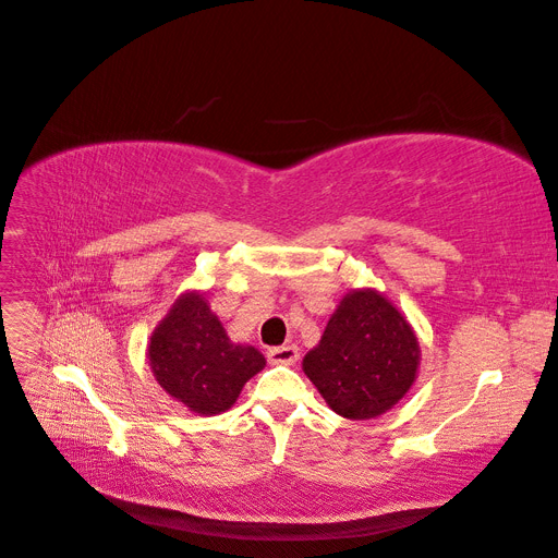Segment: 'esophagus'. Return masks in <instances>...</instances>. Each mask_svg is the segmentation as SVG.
Masks as SVG:
<instances>
[{
	"label": "esophagus",
	"mask_w": 558,
	"mask_h": 558,
	"mask_svg": "<svg viewBox=\"0 0 558 558\" xmlns=\"http://www.w3.org/2000/svg\"><path fill=\"white\" fill-rule=\"evenodd\" d=\"M269 363L275 365H293L300 359V349L295 344H283V347H275L267 351Z\"/></svg>",
	"instance_id": "obj_1"
}]
</instances>
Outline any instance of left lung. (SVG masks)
Returning a JSON list of instances; mask_svg holds the SVG:
<instances>
[{
	"label": "left lung",
	"mask_w": 558,
	"mask_h": 558,
	"mask_svg": "<svg viewBox=\"0 0 558 558\" xmlns=\"http://www.w3.org/2000/svg\"><path fill=\"white\" fill-rule=\"evenodd\" d=\"M418 356L408 318L381 293L359 289L337 305L302 369L332 412L365 421L391 410L410 391Z\"/></svg>",
	"instance_id": "1"
}]
</instances>
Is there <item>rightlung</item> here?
Instances as JSON below:
<instances>
[{
  "instance_id": "add662e5",
  "label": "right lung",
  "mask_w": 558,
  "mask_h": 558,
  "mask_svg": "<svg viewBox=\"0 0 558 558\" xmlns=\"http://www.w3.org/2000/svg\"><path fill=\"white\" fill-rule=\"evenodd\" d=\"M148 363L174 400L202 416L238 402L244 384L265 367L248 344H232L202 293H183L150 335Z\"/></svg>"
}]
</instances>
